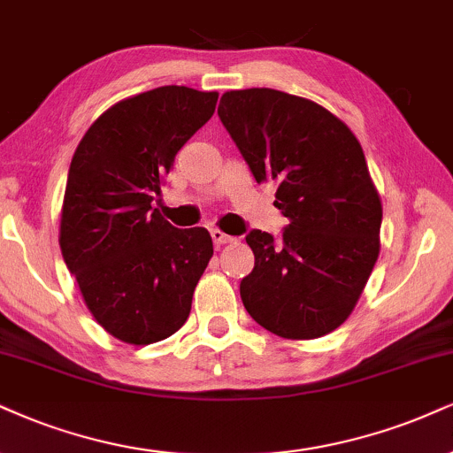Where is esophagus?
<instances>
[{
    "label": "esophagus",
    "instance_id": "34e87169",
    "mask_svg": "<svg viewBox=\"0 0 453 453\" xmlns=\"http://www.w3.org/2000/svg\"><path fill=\"white\" fill-rule=\"evenodd\" d=\"M210 233H211V239H214L216 245H225V243H233V242H235V237L226 235V233H222L220 228H211Z\"/></svg>",
    "mask_w": 453,
    "mask_h": 453
}]
</instances>
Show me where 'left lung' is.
Segmentation results:
<instances>
[{
    "label": "left lung",
    "mask_w": 453,
    "mask_h": 453,
    "mask_svg": "<svg viewBox=\"0 0 453 453\" xmlns=\"http://www.w3.org/2000/svg\"><path fill=\"white\" fill-rule=\"evenodd\" d=\"M218 117L256 182L277 184L288 218L279 242L258 228L245 242L254 269L242 300L281 338L312 340L342 326L380 254L382 203L355 134L309 98L271 88L222 94Z\"/></svg>",
    "instance_id": "obj_1"
}]
</instances>
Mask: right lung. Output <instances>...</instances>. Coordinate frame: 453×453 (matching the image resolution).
<instances>
[{"instance_id": "right-lung-1", "label": "right lung", "mask_w": 453, "mask_h": 453, "mask_svg": "<svg viewBox=\"0 0 453 453\" xmlns=\"http://www.w3.org/2000/svg\"><path fill=\"white\" fill-rule=\"evenodd\" d=\"M218 92L164 86L119 100L83 134L66 178L60 250L83 303L111 336L153 344L178 332L214 254L203 226L150 208Z\"/></svg>"}]
</instances>
